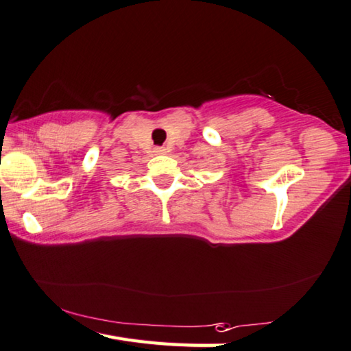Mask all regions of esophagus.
Instances as JSON below:
<instances>
[{"label": "esophagus", "instance_id": "1", "mask_svg": "<svg viewBox=\"0 0 351 351\" xmlns=\"http://www.w3.org/2000/svg\"><path fill=\"white\" fill-rule=\"evenodd\" d=\"M155 154L156 155H165V154H167V149H165V147H156L155 149Z\"/></svg>", "mask_w": 351, "mask_h": 351}]
</instances>
